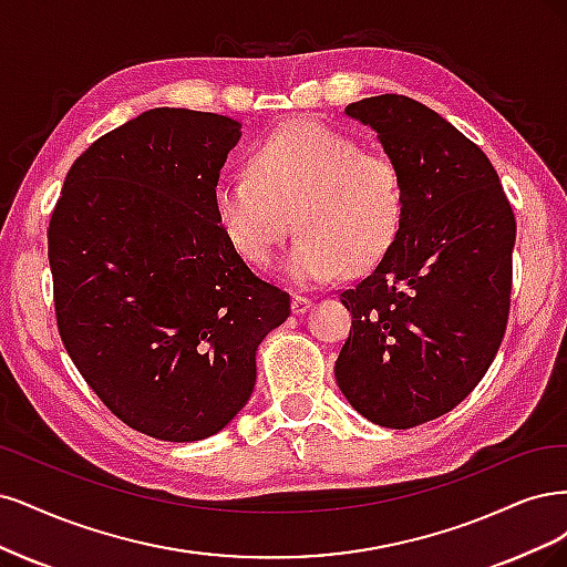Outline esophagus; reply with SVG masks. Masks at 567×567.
<instances>
[{
  "instance_id": "1",
  "label": "esophagus",
  "mask_w": 567,
  "mask_h": 567,
  "mask_svg": "<svg viewBox=\"0 0 567 567\" xmlns=\"http://www.w3.org/2000/svg\"><path fill=\"white\" fill-rule=\"evenodd\" d=\"M308 310H310V299H306V297L291 299V313L303 316V313H308Z\"/></svg>"
}]
</instances>
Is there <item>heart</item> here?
Wrapping results in <instances>:
<instances>
[{"label": "heart", "instance_id": "obj_1", "mask_svg": "<svg viewBox=\"0 0 567 567\" xmlns=\"http://www.w3.org/2000/svg\"><path fill=\"white\" fill-rule=\"evenodd\" d=\"M214 214L230 247L254 266L272 257L295 221L299 237L282 272L310 287L339 268L360 276L383 259L403 228L405 188L391 157L301 120L259 145L249 174L216 181Z\"/></svg>", "mask_w": 567, "mask_h": 567}]
</instances>
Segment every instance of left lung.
Masks as SVG:
<instances>
[{
    "label": "left lung",
    "mask_w": 567,
    "mask_h": 567,
    "mask_svg": "<svg viewBox=\"0 0 567 567\" xmlns=\"http://www.w3.org/2000/svg\"><path fill=\"white\" fill-rule=\"evenodd\" d=\"M403 176L398 240L341 291L353 324L334 364L377 426L412 429L478 386L504 339L516 218L487 155L431 107L383 94L346 105Z\"/></svg>",
    "instance_id": "obj_1"
}]
</instances>
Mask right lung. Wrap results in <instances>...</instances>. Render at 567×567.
I'll return each mask as SVG.
<instances>
[{"mask_svg":"<svg viewBox=\"0 0 567 567\" xmlns=\"http://www.w3.org/2000/svg\"><path fill=\"white\" fill-rule=\"evenodd\" d=\"M243 124L155 107L72 164L49 224L65 351L105 408L157 441L228 426L289 295L254 276L216 221L214 186Z\"/></svg>","mask_w":567,"mask_h":567,"instance_id":"add662e5","label":"right lung"}]
</instances>
